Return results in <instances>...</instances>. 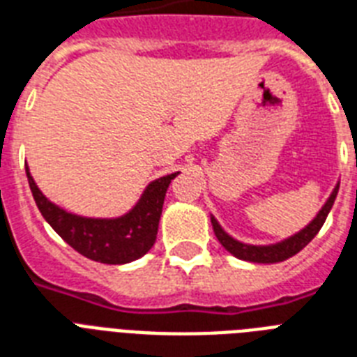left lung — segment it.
<instances>
[{
	"label": "left lung",
	"mask_w": 357,
	"mask_h": 357,
	"mask_svg": "<svg viewBox=\"0 0 357 357\" xmlns=\"http://www.w3.org/2000/svg\"><path fill=\"white\" fill-rule=\"evenodd\" d=\"M337 190H339V185H337L333 192H331V197L328 202L324 204V208L320 209V213L314 217V221L305 227L299 234L292 236V238L284 239L282 243L277 245H268V247H255V245H245L236 241L234 238H230L221 227H219V222L215 221L213 217H211V225H213V232L217 236V239L221 241V245L227 249L228 252H232L234 257L241 258V260H247V262H257V264H275V262H282V260H287V258L294 257V255H298L303 247H305L309 241H311L318 232H320V228L326 222V217L330 213L331 206L335 202L337 197Z\"/></svg>",
	"instance_id": "1"
}]
</instances>
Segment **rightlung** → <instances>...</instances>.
Masks as SVG:
<instances>
[{"label":"right lung","instance_id":"obj_1","mask_svg":"<svg viewBox=\"0 0 357 357\" xmlns=\"http://www.w3.org/2000/svg\"><path fill=\"white\" fill-rule=\"evenodd\" d=\"M27 174L35 204L50 225L67 243L89 260L100 264H127L144 257L153 247L159 230V219L167 189L178 172L149 183L140 202L119 219H86L67 213L48 200L37 189Z\"/></svg>","mask_w":357,"mask_h":357}]
</instances>
